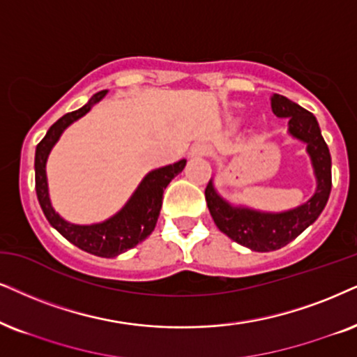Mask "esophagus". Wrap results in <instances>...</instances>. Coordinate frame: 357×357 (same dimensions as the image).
I'll use <instances>...</instances> for the list:
<instances>
[{"instance_id": "esophagus-1", "label": "esophagus", "mask_w": 357, "mask_h": 357, "mask_svg": "<svg viewBox=\"0 0 357 357\" xmlns=\"http://www.w3.org/2000/svg\"><path fill=\"white\" fill-rule=\"evenodd\" d=\"M189 155H191V158L207 156V155H209V146H207L206 143H196V145H192L191 151H189Z\"/></svg>"}]
</instances>
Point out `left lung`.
Here are the masks:
<instances>
[{"instance_id": "obj_1", "label": "left lung", "mask_w": 357, "mask_h": 357, "mask_svg": "<svg viewBox=\"0 0 357 357\" xmlns=\"http://www.w3.org/2000/svg\"><path fill=\"white\" fill-rule=\"evenodd\" d=\"M272 110L280 119H288V133L306 143V153L317 178V191L305 204L285 212H261L243 206H232L215 191L212 179L206 186V202L220 232L234 242L255 252H272L295 241L321 214L331 192V155L321 137L314 115L287 97L273 93Z\"/></svg>"}]
</instances>
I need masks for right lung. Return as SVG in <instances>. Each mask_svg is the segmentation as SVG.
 <instances>
[{"label": "right lung", "instance_id": "add662e5", "mask_svg": "<svg viewBox=\"0 0 357 357\" xmlns=\"http://www.w3.org/2000/svg\"><path fill=\"white\" fill-rule=\"evenodd\" d=\"M107 90L97 92L90 100L79 110L70 112L61 116L51 128L47 130L46 137L36 146L34 169H36V194L43 209L44 215L56 231L64 236L67 241L77 245L89 254L97 257H116L123 252L133 249L139 242H143L150 234L155 231V225L160 215L161 204H163V192L171 179L178 176L186 166V160L178 161L174 165H168L165 168L153 169L148 173L143 181L139 183L137 191L130 197L128 202L116 212L114 218L103 220L98 224L79 225L67 222L54 211L49 199L47 191V176L46 161L52 146L70 123L79 120L87 112L105 97Z\"/></svg>", "mask_w": 357, "mask_h": 357}]
</instances>
